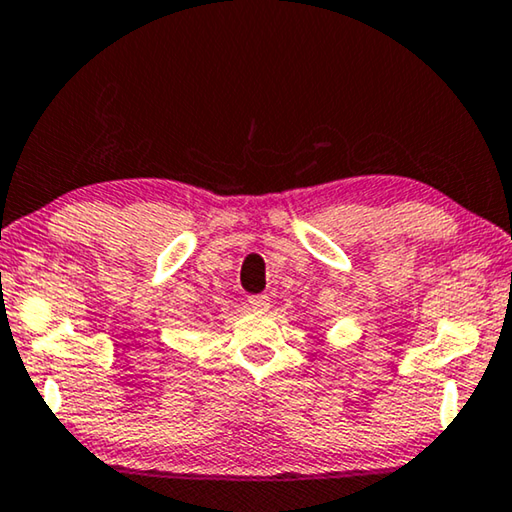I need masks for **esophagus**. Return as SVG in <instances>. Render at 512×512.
<instances>
[{
  "label": "esophagus",
  "instance_id": "34e87169",
  "mask_svg": "<svg viewBox=\"0 0 512 512\" xmlns=\"http://www.w3.org/2000/svg\"><path fill=\"white\" fill-rule=\"evenodd\" d=\"M249 306L256 313H265L267 309H270V297H267V295H251L249 297Z\"/></svg>",
  "mask_w": 512,
  "mask_h": 512
}]
</instances>
